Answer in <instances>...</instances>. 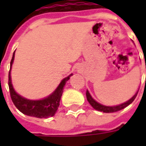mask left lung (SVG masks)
Listing matches in <instances>:
<instances>
[{
  "instance_id": "1",
  "label": "left lung",
  "mask_w": 146,
  "mask_h": 146,
  "mask_svg": "<svg viewBox=\"0 0 146 146\" xmlns=\"http://www.w3.org/2000/svg\"><path fill=\"white\" fill-rule=\"evenodd\" d=\"M139 90V89H138ZM138 90L137 91V92L135 93V95L131 97V98L129 99L128 101L123 102L122 104L117 105V106H104V105L99 103L98 102H96L92 98V96L91 95V94L89 93V92L87 90V92H86V96H87V99L88 101L90 103V105L92 106V107L94 108L95 110H98V111H101V112H103V113H114V112H117L119 110H121L123 109H124L125 107H127V106L132 103V102L135 100V98H136V96L138 95Z\"/></svg>"
}]
</instances>
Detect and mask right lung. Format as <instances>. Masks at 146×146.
<instances>
[{
	"label": "right lung",
	"mask_w": 146,
	"mask_h": 146,
	"mask_svg": "<svg viewBox=\"0 0 146 146\" xmlns=\"http://www.w3.org/2000/svg\"><path fill=\"white\" fill-rule=\"evenodd\" d=\"M15 51L10 63V71L8 74V86H9L11 100L15 106V107L21 113H23L27 116H33L36 118H48L53 116L57 112L58 108L59 106L64 86L66 85L67 81L70 80V76H73V73H71L70 75L62 80V81L56 88V89L46 98H41L39 100H30L28 98H24L15 91L11 82V70L12 64L14 62Z\"/></svg>",
	"instance_id": "1"
}]
</instances>
